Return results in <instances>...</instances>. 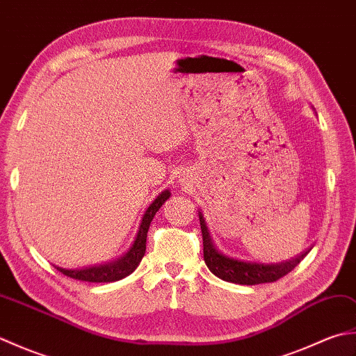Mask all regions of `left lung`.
Listing matches in <instances>:
<instances>
[{
	"instance_id": "left-lung-1",
	"label": "left lung",
	"mask_w": 356,
	"mask_h": 356,
	"mask_svg": "<svg viewBox=\"0 0 356 356\" xmlns=\"http://www.w3.org/2000/svg\"><path fill=\"white\" fill-rule=\"evenodd\" d=\"M200 228L203 237V259H205L207 266L214 275L231 282L236 284H261V283H274L277 280L284 277L286 274L297 266V264L305 259L307 252L297 255L292 260L282 261V263H257V261H246L238 260L234 257L225 255L218 252L213 245V240L209 237L207 223L203 220L202 214L199 213Z\"/></svg>"
}]
</instances>
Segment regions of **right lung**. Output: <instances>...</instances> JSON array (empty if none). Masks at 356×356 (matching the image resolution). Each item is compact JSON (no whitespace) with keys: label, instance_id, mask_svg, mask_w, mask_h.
Segmentation results:
<instances>
[{"label":"right lung","instance_id":"1","mask_svg":"<svg viewBox=\"0 0 356 356\" xmlns=\"http://www.w3.org/2000/svg\"><path fill=\"white\" fill-rule=\"evenodd\" d=\"M168 197H170V191L166 190L162 194H159L157 199L148 207L145 214L142 217L138 236H136L133 246L130 248V251L120 257V259L107 264H99V266H92V268H84V269H63V268H56V269L67 277L81 280V282H90V283L118 282V280L130 275L131 272L139 266L142 257L145 254L147 232L149 229V223L153 220V217L156 216L159 208L163 205L165 200Z\"/></svg>","mask_w":356,"mask_h":356}]
</instances>
